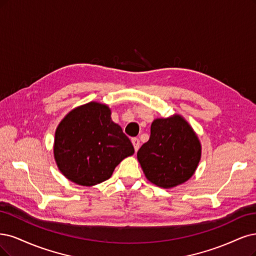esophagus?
<instances>
[{
    "label": "esophagus",
    "instance_id": "esophagus-1",
    "mask_svg": "<svg viewBox=\"0 0 256 256\" xmlns=\"http://www.w3.org/2000/svg\"><path fill=\"white\" fill-rule=\"evenodd\" d=\"M131 142H132V145H134V150L138 152V148H140V140L136 138H132Z\"/></svg>",
    "mask_w": 256,
    "mask_h": 256
}]
</instances>
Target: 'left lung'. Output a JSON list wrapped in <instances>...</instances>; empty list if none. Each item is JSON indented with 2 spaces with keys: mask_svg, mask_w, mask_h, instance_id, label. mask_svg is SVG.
<instances>
[{
  "mask_svg": "<svg viewBox=\"0 0 256 256\" xmlns=\"http://www.w3.org/2000/svg\"><path fill=\"white\" fill-rule=\"evenodd\" d=\"M201 158L200 140L181 116L156 118L150 138L138 152L145 177L156 186L170 188L188 181Z\"/></svg>",
  "mask_w": 256,
  "mask_h": 256,
  "instance_id": "left-lung-1",
  "label": "left lung"
}]
</instances>
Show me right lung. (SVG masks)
Returning <instances> with one entry per match:
<instances>
[{
  "mask_svg": "<svg viewBox=\"0 0 256 256\" xmlns=\"http://www.w3.org/2000/svg\"><path fill=\"white\" fill-rule=\"evenodd\" d=\"M134 154L128 136L111 120L107 104L91 102L70 111L55 132L54 156L59 170L78 185L108 180L125 158Z\"/></svg>",
  "mask_w": 256,
  "mask_h": 256,
  "instance_id": "1",
  "label": "right lung"
}]
</instances>
